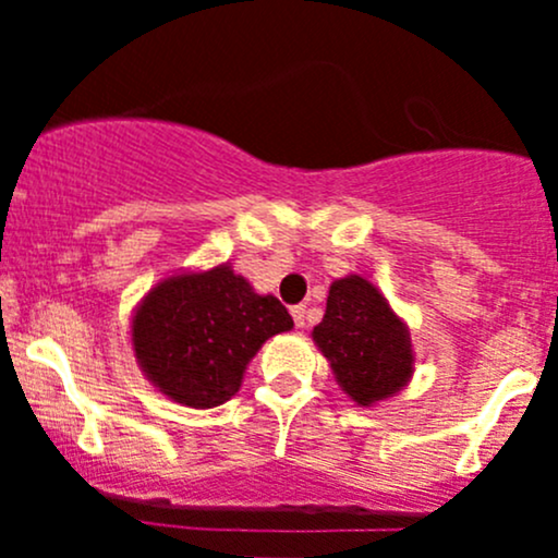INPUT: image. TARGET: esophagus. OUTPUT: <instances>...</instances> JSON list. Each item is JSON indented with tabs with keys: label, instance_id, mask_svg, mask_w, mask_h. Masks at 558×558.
Listing matches in <instances>:
<instances>
[{
	"label": "esophagus",
	"instance_id": "obj_1",
	"mask_svg": "<svg viewBox=\"0 0 558 558\" xmlns=\"http://www.w3.org/2000/svg\"><path fill=\"white\" fill-rule=\"evenodd\" d=\"M291 317L293 323H296V328H304L306 325V306H291Z\"/></svg>",
	"mask_w": 558,
	"mask_h": 558
}]
</instances>
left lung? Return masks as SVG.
<instances>
[{"mask_svg":"<svg viewBox=\"0 0 558 558\" xmlns=\"http://www.w3.org/2000/svg\"><path fill=\"white\" fill-rule=\"evenodd\" d=\"M312 336L341 388L362 407L388 399L412 375L407 328L360 275L330 286L328 310Z\"/></svg>","mask_w":558,"mask_h":558,"instance_id":"1","label":"left lung"}]
</instances>
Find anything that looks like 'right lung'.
Instances as JSON below:
<instances>
[{
	"instance_id": "obj_1",
	"label": "right lung",
	"mask_w": 558,
	"mask_h": 558,
	"mask_svg": "<svg viewBox=\"0 0 558 558\" xmlns=\"http://www.w3.org/2000/svg\"><path fill=\"white\" fill-rule=\"evenodd\" d=\"M293 328L275 296H259L228 265L162 280L133 317V349L149 380L194 409L226 403L259 345Z\"/></svg>"
}]
</instances>
